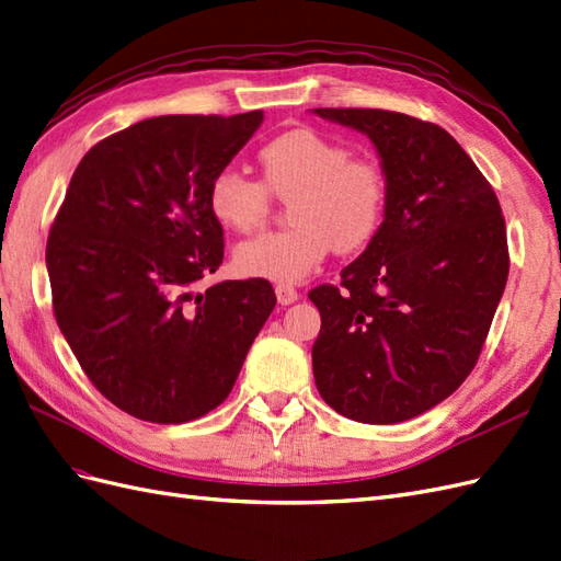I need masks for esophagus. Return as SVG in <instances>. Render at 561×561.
Instances as JSON below:
<instances>
[{
	"instance_id": "34e87169",
	"label": "esophagus",
	"mask_w": 561,
	"mask_h": 561,
	"mask_svg": "<svg viewBox=\"0 0 561 561\" xmlns=\"http://www.w3.org/2000/svg\"><path fill=\"white\" fill-rule=\"evenodd\" d=\"M275 294H277V300L282 306H291L298 300V291L294 289L291 284H277L275 286Z\"/></svg>"
}]
</instances>
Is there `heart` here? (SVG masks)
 <instances>
[{
    "label": "heart",
    "instance_id": "heart-1",
    "mask_svg": "<svg viewBox=\"0 0 561 561\" xmlns=\"http://www.w3.org/2000/svg\"><path fill=\"white\" fill-rule=\"evenodd\" d=\"M257 163L263 184L227 168L208 186L210 215L234 232H253L267 220V191L291 198L294 227L249 239L234 249V267L243 277L304 282L334 249L355 253L377 237L389 198L379 163L351 158L343 144L310 127L270 139L257 151Z\"/></svg>",
    "mask_w": 561,
    "mask_h": 561
}]
</instances>
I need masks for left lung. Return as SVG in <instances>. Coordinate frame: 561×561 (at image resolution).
I'll use <instances>...</instances> for the list:
<instances>
[{"instance_id":"8db88e82","label":"left lung","mask_w":561,"mask_h":561,"mask_svg":"<svg viewBox=\"0 0 561 561\" xmlns=\"http://www.w3.org/2000/svg\"><path fill=\"white\" fill-rule=\"evenodd\" d=\"M375 144L389 184L383 222L320 310L312 375L329 408L398 424L438 405L479 360L510 255L493 186L434 123L381 108H312Z\"/></svg>"}]
</instances>
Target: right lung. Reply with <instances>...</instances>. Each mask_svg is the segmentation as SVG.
<instances>
[{
  "instance_id": "obj_1",
  "label": "right lung",
  "mask_w": 561,
  "mask_h": 561,
  "mask_svg": "<svg viewBox=\"0 0 561 561\" xmlns=\"http://www.w3.org/2000/svg\"><path fill=\"white\" fill-rule=\"evenodd\" d=\"M263 111L158 116L106 137L70 178L47 241L54 314L102 396L137 420L184 424L232 391L277 298L220 267L208 186Z\"/></svg>"
}]
</instances>
